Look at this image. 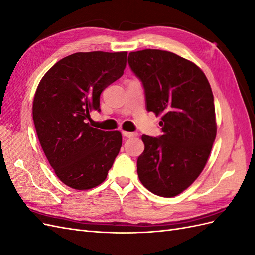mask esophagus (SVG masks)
Returning a JSON list of instances; mask_svg holds the SVG:
<instances>
[{"mask_svg":"<svg viewBox=\"0 0 255 255\" xmlns=\"http://www.w3.org/2000/svg\"><path fill=\"white\" fill-rule=\"evenodd\" d=\"M122 135L127 138H133L137 136L136 133H129V132H122Z\"/></svg>","mask_w":255,"mask_h":255,"instance_id":"1","label":"esophagus"}]
</instances>
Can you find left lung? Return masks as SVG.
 Listing matches in <instances>:
<instances>
[{
	"instance_id": "obj_1",
	"label": "left lung",
	"mask_w": 255,
	"mask_h": 255,
	"mask_svg": "<svg viewBox=\"0 0 255 255\" xmlns=\"http://www.w3.org/2000/svg\"><path fill=\"white\" fill-rule=\"evenodd\" d=\"M128 63L143 86L146 111L163 115V135L141 137L138 177L154 195L177 196L202 172L215 141L211 85L197 65L168 51L130 52Z\"/></svg>"
}]
</instances>
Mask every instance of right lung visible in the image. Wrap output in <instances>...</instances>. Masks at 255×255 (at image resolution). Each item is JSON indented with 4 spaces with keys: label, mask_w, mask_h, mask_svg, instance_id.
<instances>
[{
    "label": "right lung",
    "mask_w": 255,
    "mask_h": 255,
    "mask_svg": "<svg viewBox=\"0 0 255 255\" xmlns=\"http://www.w3.org/2000/svg\"><path fill=\"white\" fill-rule=\"evenodd\" d=\"M127 52L74 53L54 65L38 85L33 120L51 167L67 186L85 190L104 182L122 144L120 132L91 128L101 92L120 79Z\"/></svg>",
    "instance_id": "right-lung-1"
}]
</instances>
